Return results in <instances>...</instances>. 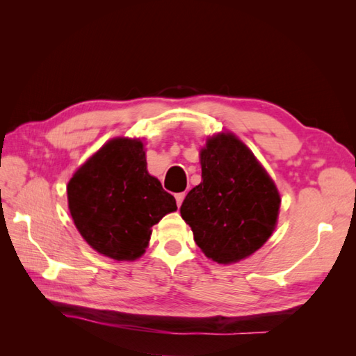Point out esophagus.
I'll use <instances>...</instances> for the list:
<instances>
[{
    "instance_id": "esophagus-1",
    "label": "esophagus",
    "mask_w": 356,
    "mask_h": 356,
    "mask_svg": "<svg viewBox=\"0 0 356 356\" xmlns=\"http://www.w3.org/2000/svg\"><path fill=\"white\" fill-rule=\"evenodd\" d=\"M184 197H186V193H177V195H175V200H177L178 208L181 207V203H182V200H184Z\"/></svg>"
}]
</instances>
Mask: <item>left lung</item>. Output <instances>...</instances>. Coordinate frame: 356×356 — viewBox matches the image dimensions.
I'll use <instances>...</instances> for the list:
<instances>
[{"mask_svg":"<svg viewBox=\"0 0 356 356\" xmlns=\"http://www.w3.org/2000/svg\"><path fill=\"white\" fill-rule=\"evenodd\" d=\"M200 165L202 182L188 191L181 217L211 260L241 261L272 236L281 196L251 149L233 134L209 138Z\"/></svg>","mask_w":356,"mask_h":356,"instance_id":"8db88e82","label":"left lung"}]
</instances>
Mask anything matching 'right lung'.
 Masks as SVG:
<instances>
[{
    "mask_svg": "<svg viewBox=\"0 0 356 356\" xmlns=\"http://www.w3.org/2000/svg\"><path fill=\"white\" fill-rule=\"evenodd\" d=\"M67 191L71 217L83 239L117 261L141 257L153 225L177 211L175 197L148 174L139 139L106 143L75 172Z\"/></svg>",
    "mask_w": 356,
    "mask_h": 356,
    "instance_id": "add662e5",
    "label": "right lung"
}]
</instances>
